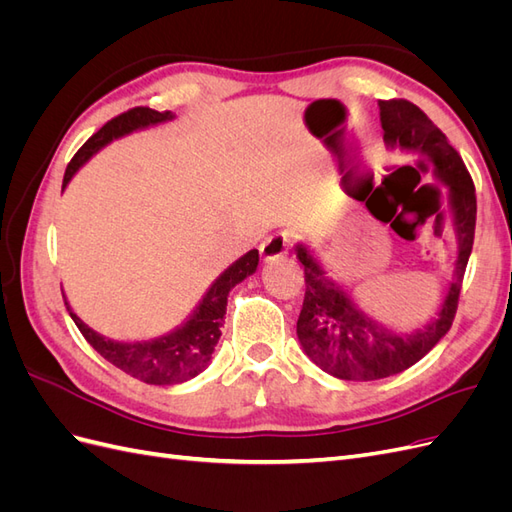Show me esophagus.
<instances>
[{
    "label": "esophagus",
    "instance_id": "34e87169",
    "mask_svg": "<svg viewBox=\"0 0 512 512\" xmlns=\"http://www.w3.org/2000/svg\"><path fill=\"white\" fill-rule=\"evenodd\" d=\"M290 241H292V235L288 230H282V232H275V235H271L267 241H262L260 245V256L265 262H271V260H277L288 254V247H290Z\"/></svg>",
    "mask_w": 512,
    "mask_h": 512
}]
</instances>
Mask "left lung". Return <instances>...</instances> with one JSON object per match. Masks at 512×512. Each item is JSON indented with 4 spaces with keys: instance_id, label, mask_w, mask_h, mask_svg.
I'll return each instance as SVG.
<instances>
[{
    "instance_id": "obj_1",
    "label": "left lung",
    "mask_w": 512,
    "mask_h": 512,
    "mask_svg": "<svg viewBox=\"0 0 512 512\" xmlns=\"http://www.w3.org/2000/svg\"><path fill=\"white\" fill-rule=\"evenodd\" d=\"M378 106L384 143L429 158L433 173L448 188L459 254L438 318L412 335H397L361 312L342 286L329 280L312 252L297 245L305 273V299L297 320L299 342L309 359L327 374L361 382L389 378L412 367L451 329L476 228L474 181L446 134L408 100H380Z\"/></svg>"
}]
</instances>
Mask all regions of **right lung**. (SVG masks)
I'll return each mask as SVG.
<instances>
[{
  "label": "right lung",
  "mask_w": 512,
  "mask_h": 512,
  "mask_svg": "<svg viewBox=\"0 0 512 512\" xmlns=\"http://www.w3.org/2000/svg\"><path fill=\"white\" fill-rule=\"evenodd\" d=\"M173 119L170 111H153L149 106H134L130 111L113 117L108 123L89 138V141L74 153L70 160L66 175H64V188L68 181L98 149H102L106 143H111L113 138H119L123 134H130L138 128L156 126L160 121ZM258 267V250L247 252L241 256L235 265H230L218 280L213 282L209 292L196 307L194 316L173 331L170 335L151 339V342H136V344H119L104 339L96 331H91L87 324L72 314L70 305L66 303L68 312L74 320L76 327L83 333V337L91 344L100 356L108 363H113L121 371H126L128 376L141 380L145 384H179L198 376L209 361L215 350V344L222 335V324L226 314V297L228 292L235 288L239 282H243L247 275H252Z\"/></svg>",
  "instance_id": "1"
}]
</instances>
